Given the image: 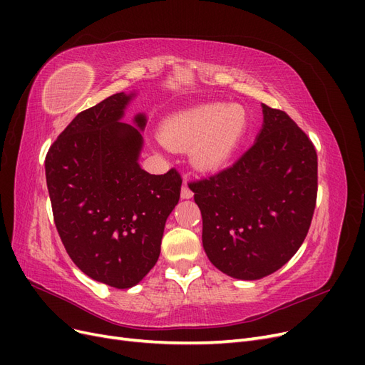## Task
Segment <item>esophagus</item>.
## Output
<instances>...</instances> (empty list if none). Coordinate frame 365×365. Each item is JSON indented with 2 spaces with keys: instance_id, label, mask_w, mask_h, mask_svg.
Instances as JSON below:
<instances>
[{
  "instance_id": "34e87169",
  "label": "esophagus",
  "mask_w": 365,
  "mask_h": 365,
  "mask_svg": "<svg viewBox=\"0 0 365 365\" xmlns=\"http://www.w3.org/2000/svg\"><path fill=\"white\" fill-rule=\"evenodd\" d=\"M192 196H193V192L189 189V187L182 185V189H181V197H182V200H190Z\"/></svg>"
}]
</instances>
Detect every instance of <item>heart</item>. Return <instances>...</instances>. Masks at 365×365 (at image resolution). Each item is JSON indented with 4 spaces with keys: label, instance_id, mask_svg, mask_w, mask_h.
I'll return each instance as SVG.
<instances>
[{
    "label": "heart",
    "instance_id": "b5f03b06",
    "mask_svg": "<svg viewBox=\"0 0 365 365\" xmlns=\"http://www.w3.org/2000/svg\"><path fill=\"white\" fill-rule=\"evenodd\" d=\"M248 129L240 105L207 103L164 121L161 138L170 146L189 148L190 163L200 172H216L235 155Z\"/></svg>",
    "mask_w": 365,
    "mask_h": 365
}]
</instances>
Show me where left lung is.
<instances>
[{"instance_id":"left-lung-1","label":"left lung","mask_w":365,"mask_h":365,"mask_svg":"<svg viewBox=\"0 0 365 365\" xmlns=\"http://www.w3.org/2000/svg\"><path fill=\"white\" fill-rule=\"evenodd\" d=\"M262 129L244 155L190 187L207 257L239 280L267 277L294 256L317 201L312 141L280 109L262 105Z\"/></svg>"}]
</instances>
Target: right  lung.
I'll list each match as a JSON object with an SVG mask.
<instances>
[{
	"instance_id": "1",
	"label": "right lung",
	"mask_w": 365,
	"mask_h": 365,
	"mask_svg": "<svg viewBox=\"0 0 365 365\" xmlns=\"http://www.w3.org/2000/svg\"><path fill=\"white\" fill-rule=\"evenodd\" d=\"M135 96L117 93L77 114L46 157L65 250L88 277L117 289L132 288L155 267L182 182L175 169L150 175L140 168L148 117L121 121Z\"/></svg>"
}]
</instances>
